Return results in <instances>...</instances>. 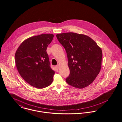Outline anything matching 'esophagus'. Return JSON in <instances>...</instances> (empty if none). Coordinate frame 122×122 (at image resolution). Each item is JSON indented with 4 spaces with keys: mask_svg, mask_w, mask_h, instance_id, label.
<instances>
[{
    "mask_svg": "<svg viewBox=\"0 0 122 122\" xmlns=\"http://www.w3.org/2000/svg\"><path fill=\"white\" fill-rule=\"evenodd\" d=\"M56 70H58L59 69V65H56Z\"/></svg>",
    "mask_w": 122,
    "mask_h": 122,
    "instance_id": "34e87169",
    "label": "esophagus"
}]
</instances>
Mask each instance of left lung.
Returning a JSON list of instances; mask_svg holds the SVG:
<instances>
[{
	"instance_id": "1",
	"label": "left lung",
	"mask_w": 122,
	"mask_h": 122,
	"mask_svg": "<svg viewBox=\"0 0 122 122\" xmlns=\"http://www.w3.org/2000/svg\"><path fill=\"white\" fill-rule=\"evenodd\" d=\"M56 36L67 54L70 70L67 83L78 89L89 86L100 72L102 56L101 48L84 34L66 33Z\"/></svg>"
}]
</instances>
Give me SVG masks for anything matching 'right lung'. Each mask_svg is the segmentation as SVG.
<instances>
[{"mask_svg":"<svg viewBox=\"0 0 122 122\" xmlns=\"http://www.w3.org/2000/svg\"><path fill=\"white\" fill-rule=\"evenodd\" d=\"M52 34H43L24 41L15 55L20 75L31 86L42 89L53 81L55 71L51 68L46 48L53 40Z\"/></svg>","mask_w":122,"mask_h":122,"instance_id":"right-lung-1","label":"right lung"}]
</instances>
